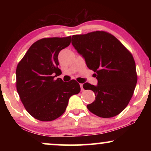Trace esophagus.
Returning <instances> with one entry per match:
<instances>
[{
  "label": "esophagus",
  "instance_id": "1",
  "mask_svg": "<svg viewBox=\"0 0 151 151\" xmlns=\"http://www.w3.org/2000/svg\"><path fill=\"white\" fill-rule=\"evenodd\" d=\"M80 88H81V91H84L83 84H80Z\"/></svg>",
  "mask_w": 151,
  "mask_h": 151
}]
</instances>
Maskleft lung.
<instances>
[{
    "label": "left lung",
    "mask_w": 151,
    "mask_h": 151,
    "mask_svg": "<svg viewBox=\"0 0 151 151\" xmlns=\"http://www.w3.org/2000/svg\"><path fill=\"white\" fill-rule=\"evenodd\" d=\"M71 43L93 71L97 85L84 83L92 90L96 100L87 109L100 117H112L120 113L133 96L137 81L133 55L113 35L93 32L72 36Z\"/></svg>",
    "instance_id": "obj_1"
}]
</instances>
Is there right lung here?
<instances>
[{"label":"right lung","instance_id":"add662e5","mask_svg":"<svg viewBox=\"0 0 151 151\" xmlns=\"http://www.w3.org/2000/svg\"><path fill=\"white\" fill-rule=\"evenodd\" d=\"M71 36L40 39L27 51L16 68V88L27 112L38 120L52 121L65 113L70 97L79 93L76 80L55 79L61 73L58 54Z\"/></svg>","mask_w":151,"mask_h":151}]
</instances>
